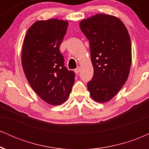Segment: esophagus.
I'll return each mask as SVG.
<instances>
[{
	"mask_svg": "<svg viewBox=\"0 0 149 149\" xmlns=\"http://www.w3.org/2000/svg\"><path fill=\"white\" fill-rule=\"evenodd\" d=\"M80 66H78V67H77L76 69L74 70V72H75V73H76V74H78V73H79V72H80Z\"/></svg>",
	"mask_w": 149,
	"mask_h": 149,
	"instance_id": "obj_1",
	"label": "esophagus"
}]
</instances>
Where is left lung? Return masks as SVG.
<instances>
[{
    "mask_svg": "<svg viewBox=\"0 0 149 149\" xmlns=\"http://www.w3.org/2000/svg\"><path fill=\"white\" fill-rule=\"evenodd\" d=\"M80 28L90 42L94 69L88 83L90 97L100 103L110 101L127 81L132 63L131 40L120 19L97 14L82 20Z\"/></svg>",
    "mask_w": 149,
    "mask_h": 149,
    "instance_id": "8db88e82",
    "label": "left lung"
}]
</instances>
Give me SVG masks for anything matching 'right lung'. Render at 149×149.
Returning <instances> with one entry per match:
<instances>
[{
    "mask_svg": "<svg viewBox=\"0 0 149 149\" xmlns=\"http://www.w3.org/2000/svg\"><path fill=\"white\" fill-rule=\"evenodd\" d=\"M68 25L57 19L36 22L22 46V68L27 80L42 100L53 106L67 100L75 81L74 72L65 67L59 51Z\"/></svg>",
    "mask_w": 149,
    "mask_h": 149,
    "instance_id": "add662e5",
    "label": "right lung"
}]
</instances>
